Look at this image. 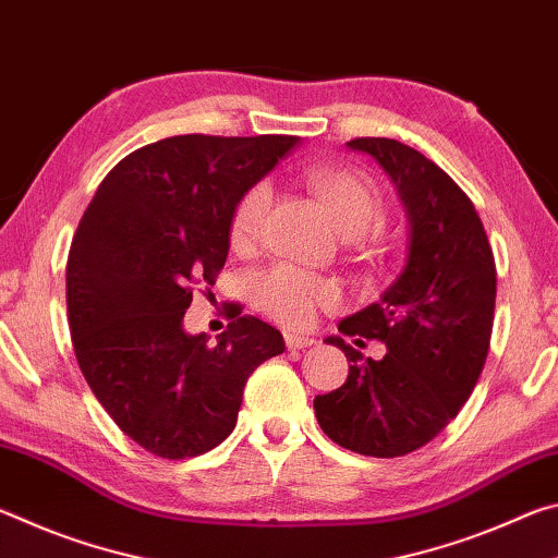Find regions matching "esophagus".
I'll return each mask as SVG.
<instances>
[{
	"mask_svg": "<svg viewBox=\"0 0 558 558\" xmlns=\"http://www.w3.org/2000/svg\"><path fill=\"white\" fill-rule=\"evenodd\" d=\"M315 339L313 337H300V335H286V347L288 349H307L313 347Z\"/></svg>",
	"mask_w": 558,
	"mask_h": 558,
	"instance_id": "obj_1",
	"label": "esophagus"
}]
</instances>
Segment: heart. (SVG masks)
I'll return each mask as SVG.
<instances>
[{
	"mask_svg": "<svg viewBox=\"0 0 558 558\" xmlns=\"http://www.w3.org/2000/svg\"><path fill=\"white\" fill-rule=\"evenodd\" d=\"M307 182L335 216L339 231L347 239H366L384 226L386 209L381 189L359 169L315 167L307 172ZM270 202L272 189L268 182L251 184L239 196L229 221V243L233 251H251L260 241ZM251 298L272 323L300 329L313 325L323 310H335L342 302V292L335 280L278 263L251 280Z\"/></svg>",
	"mask_w": 558,
	"mask_h": 558,
	"instance_id": "obj_1",
	"label": "heart"
}]
</instances>
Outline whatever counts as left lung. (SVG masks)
Returning a JSON list of instances; mask_svg holds the SVG:
<instances>
[{
	"label": "left lung",
	"mask_w": 558,
	"mask_h": 558,
	"mask_svg": "<svg viewBox=\"0 0 558 558\" xmlns=\"http://www.w3.org/2000/svg\"><path fill=\"white\" fill-rule=\"evenodd\" d=\"M347 145L393 179L411 243L381 300L339 323L342 335L379 339L389 352L362 362L342 337H327L352 364L339 389L317 396L315 415L337 446L399 458L436 438L475 389L493 337L497 268L475 204L436 162L389 137Z\"/></svg>",
	"instance_id": "1"
}]
</instances>
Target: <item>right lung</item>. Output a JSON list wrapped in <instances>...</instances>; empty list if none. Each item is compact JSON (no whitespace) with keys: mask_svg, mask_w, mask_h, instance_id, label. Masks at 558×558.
<instances>
[{"mask_svg":"<svg viewBox=\"0 0 558 558\" xmlns=\"http://www.w3.org/2000/svg\"><path fill=\"white\" fill-rule=\"evenodd\" d=\"M298 137L177 135L130 153L102 179L65 266L73 352L118 428L165 460L231 436L248 376L282 354L276 327L241 315L209 337L186 335L194 286H214L229 256L239 196Z\"/></svg>","mask_w":558,"mask_h":558,"instance_id":"1","label":"right lung"}]
</instances>
